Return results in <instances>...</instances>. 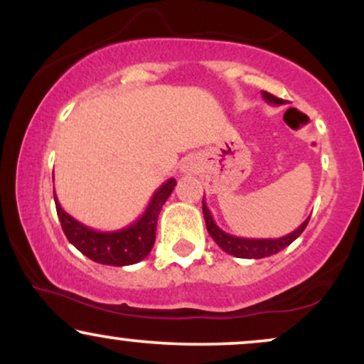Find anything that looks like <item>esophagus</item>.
Instances as JSON below:
<instances>
[{
  "label": "esophagus",
  "instance_id": "esophagus-1",
  "mask_svg": "<svg viewBox=\"0 0 364 364\" xmlns=\"http://www.w3.org/2000/svg\"><path fill=\"white\" fill-rule=\"evenodd\" d=\"M196 162L193 161V159H185V161H183V164H181V171L185 174H193V173H196Z\"/></svg>",
  "mask_w": 364,
  "mask_h": 364
}]
</instances>
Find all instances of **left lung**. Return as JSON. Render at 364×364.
Returning <instances> with one entry per match:
<instances>
[{"instance_id": "1", "label": "left lung", "mask_w": 364, "mask_h": 364, "mask_svg": "<svg viewBox=\"0 0 364 364\" xmlns=\"http://www.w3.org/2000/svg\"><path fill=\"white\" fill-rule=\"evenodd\" d=\"M262 95H263V99H265V102L274 104V106H282V104H286L284 99L275 97V95L269 94V92H265V90L262 92ZM202 210H203V217H205L207 231H208V235L212 236V240L219 245L220 250H224L225 253L232 255V257H236V258H265V257H270V255L279 253L281 250L287 248V246H289L292 241L296 240V237L301 235L304 229H306L308 220H310V217H308V219L304 220V223L299 225L296 231H292V232H289V235H286L282 237H274V240H255V237L232 236V235H229V232L223 231V229L215 224L214 217H212L210 210H208V207L205 203V196H203V200H202Z\"/></svg>"}]
</instances>
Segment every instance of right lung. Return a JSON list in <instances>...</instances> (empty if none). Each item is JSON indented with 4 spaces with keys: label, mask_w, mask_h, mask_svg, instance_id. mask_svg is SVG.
I'll use <instances>...</instances> for the list:
<instances>
[{
    "label": "right lung",
    "mask_w": 364,
    "mask_h": 364,
    "mask_svg": "<svg viewBox=\"0 0 364 364\" xmlns=\"http://www.w3.org/2000/svg\"><path fill=\"white\" fill-rule=\"evenodd\" d=\"M174 186H176L174 178H169L168 181L162 183V186H159L150 198L144 214L135 223L118 229V231H95L89 225L78 223L68 212L63 210L56 193H54V203H56L63 232L78 252L102 265L124 267L141 262L150 253L156 243L159 214H161V208L166 200L173 193Z\"/></svg>",
    "instance_id": "1"
}]
</instances>
